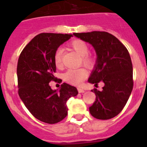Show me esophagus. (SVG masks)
<instances>
[{
    "label": "esophagus",
    "instance_id": "34e87169",
    "mask_svg": "<svg viewBox=\"0 0 147 147\" xmlns=\"http://www.w3.org/2000/svg\"><path fill=\"white\" fill-rule=\"evenodd\" d=\"M78 92L80 93H85V90L82 88H78Z\"/></svg>",
    "mask_w": 147,
    "mask_h": 147
}]
</instances>
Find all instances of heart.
Here are the masks:
<instances>
[{"label": "heart", "mask_w": 147, "mask_h": 147, "mask_svg": "<svg viewBox=\"0 0 147 147\" xmlns=\"http://www.w3.org/2000/svg\"><path fill=\"white\" fill-rule=\"evenodd\" d=\"M69 46L82 57V62L88 68H92L95 65V59L89 55L90 48L88 44L81 39H76L69 42ZM63 50L61 48L57 49L54 54V64L57 67H60L62 63ZM88 76V71L84 67L76 69L67 70L64 74V80L67 82L75 85H80Z\"/></svg>", "instance_id": "heart-1"}]
</instances>
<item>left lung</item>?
<instances>
[{"mask_svg": "<svg viewBox=\"0 0 147 147\" xmlns=\"http://www.w3.org/2000/svg\"><path fill=\"white\" fill-rule=\"evenodd\" d=\"M91 44L97 54L96 64L88 82L97 86L103 82L102 91L95 88L96 100L89 107L93 117L107 120L121 112L133 88L132 64L127 48L115 36L106 32L74 33Z\"/></svg>", "mask_w": 147, "mask_h": 147, "instance_id": "left-lung-1", "label": "left lung"}]
</instances>
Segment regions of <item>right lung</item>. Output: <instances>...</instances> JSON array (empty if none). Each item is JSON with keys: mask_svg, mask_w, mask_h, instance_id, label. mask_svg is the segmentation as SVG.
<instances>
[{"mask_svg": "<svg viewBox=\"0 0 147 147\" xmlns=\"http://www.w3.org/2000/svg\"><path fill=\"white\" fill-rule=\"evenodd\" d=\"M72 36L71 34H40L26 45L18 59V94L28 111L47 124H56L64 119L67 115V101L78 94L77 89L67 83L61 85L59 91L53 90L49 85L51 81H60L54 76L55 51Z\"/></svg>", "mask_w": 147, "mask_h": 147, "instance_id": "add662e5", "label": "right lung"}]
</instances>
